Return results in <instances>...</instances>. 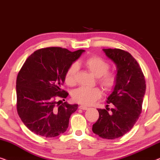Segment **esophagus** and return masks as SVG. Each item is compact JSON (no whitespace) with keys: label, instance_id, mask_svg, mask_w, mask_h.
Returning <instances> with one entry per match:
<instances>
[{"label":"esophagus","instance_id":"34e87169","mask_svg":"<svg viewBox=\"0 0 160 160\" xmlns=\"http://www.w3.org/2000/svg\"><path fill=\"white\" fill-rule=\"evenodd\" d=\"M79 109H82V110H87L88 108L87 107H85V106H83V105H80L79 107Z\"/></svg>","mask_w":160,"mask_h":160}]
</instances>
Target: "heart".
<instances>
[{"label": "heart", "instance_id": "1", "mask_svg": "<svg viewBox=\"0 0 160 160\" xmlns=\"http://www.w3.org/2000/svg\"><path fill=\"white\" fill-rule=\"evenodd\" d=\"M83 65L92 75L96 78V82L105 91H110L115 87L118 82V76L113 71H109L110 64L102 58L91 56L87 58ZM78 67L72 64L67 69L64 75L65 83L69 86L77 84ZM100 90L97 88L80 87L72 93V97L75 102L83 105H91L101 97Z\"/></svg>", "mask_w": 160, "mask_h": 160}]
</instances>
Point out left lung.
I'll list each match as a JSON object with an SVG mask.
<instances>
[{"mask_svg":"<svg viewBox=\"0 0 160 160\" xmlns=\"http://www.w3.org/2000/svg\"><path fill=\"white\" fill-rule=\"evenodd\" d=\"M103 51L117 64L118 82L107 101L113 108L98 109L99 117L92 130L102 138L115 139L130 131L141 116L146 80L140 65L128 51L119 48Z\"/></svg>","mask_w":160,"mask_h":160,"instance_id":"left-lung-1","label":"left lung"}]
</instances>
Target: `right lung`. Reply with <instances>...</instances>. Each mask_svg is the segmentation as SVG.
<instances>
[{"instance_id": "right-lung-1", "label": "right lung", "mask_w": 160, "mask_h": 160, "mask_svg": "<svg viewBox=\"0 0 160 160\" xmlns=\"http://www.w3.org/2000/svg\"><path fill=\"white\" fill-rule=\"evenodd\" d=\"M83 51L72 52L61 47L40 48L22 65L17 78V110L34 133L52 138L67 130L69 118L78 105L58 99L65 101L68 96L62 89L65 72Z\"/></svg>"}]
</instances>
